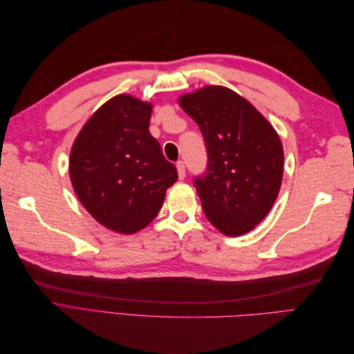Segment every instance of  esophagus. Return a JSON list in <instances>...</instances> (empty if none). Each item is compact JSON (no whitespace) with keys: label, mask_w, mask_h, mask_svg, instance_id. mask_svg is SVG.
<instances>
[{"label":"esophagus","mask_w":354,"mask_h":354,"mask_svg":"<svg viewBox=\"0 0 354 354\" xmlns=\"http://www.w3.org/2000/svg\"><path fill=\"white\" fill-rule=\"evenodd\" d=\"M177 167V173H178V178L183 180L186 177V167H185V162L183 160H178V162L176 164Z\"/></svg>","instance_id":"34e87169"}]
</instances>
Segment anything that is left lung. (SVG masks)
Returning <instances> with one entry per match:
<instances>
[{"label":"left lung","mask_w":354,"mask_h":354,"mask_svg":"<svg viewBox=\"0 0 354 354\" xmlns=\"http://www.w3.org/2000/svg\"><path fill=\"white\" fill-rule=\"evenodd\" d=\"M207 147V171L194 178L207 218L227 236L254 229L270 211L283 174L274 128L234 91L209 85L180 99Z\"/></svg>","instance_id":"1"}]
</instances>
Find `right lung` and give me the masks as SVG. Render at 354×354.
Listing matches in <instances>:
<instances>
[{"label": "right lung", "instance_id": "obj_1", "mask_svg": "<svg viewBox=\"0 0 354 354\" xmlns=\"http://www.w3.org/2000/svg\"><path fill=\"white\" fill-rule=\"evenodd\" d=\"M152 106L121 94L84 125L71 151L69 173L78 199L104 227L134 233L151 223L177 180L149 133Z\"/></svg>", "mask_w": 354, "mask_h": 354}]
</instances>
